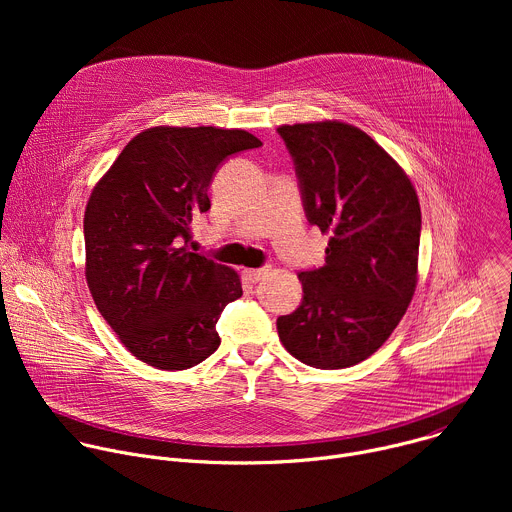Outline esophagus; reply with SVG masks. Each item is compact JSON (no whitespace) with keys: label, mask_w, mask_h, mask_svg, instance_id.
I'll return each mask as SVG.
<instances>
[{"label":"esophagus","mask_w":512,"mask_h":512,"mask_svg":"<svg viewBox=\"0 0 512 512\" xmlns=\"http://www.w3.org/2000/svg\"><path fill=\"white\" fill-rule=\"evenodd\" d=\"M269 273V267H259V269H245L243 271V275L251 281V283H257V281H261L265 275Z\"/></svg>","instance_id":"esophagus-1"}]
</instances>
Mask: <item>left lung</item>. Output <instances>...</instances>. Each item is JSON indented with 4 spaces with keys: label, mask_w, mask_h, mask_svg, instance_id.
Instances as JSON below:
<instances>
[{
    "label": "left lung",
    "mask_w": 512,
    "mask_h": 512,
    "mask_svg": "<svg viewBox=\"0 0 512 512\" xmlns=\"http://www.w3.org/2000/svg\"><path fill=\"white\" fill-rule=\"evenodd\" d=\"M310 225L330 235L326 263L300 271L296 312L277 318L285 350L314 369H346L377 352L417 285L421 210L381 145L340 121L281 125Z\"/></svg>",
    "instance_id": "obj_1"
}]
</instances>
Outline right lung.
Here are the masks:
<instances>
[{"mask_svg": "<svg viewBox=\"0 0 512 512\" xmlns=\"http://www.w3.org/2000/svg\"><path fill=\"white\" fill-rule=\"evenodd\" d=\"M261 141L243 129L152 127L137 133L95 186L85 210L87 283L125 348L162 371L208 358L216 322L243 296L239 275L188 249L210 208L221 164Z\"/></svg>", "mask_w": 512, "mask_h": 512, "instance_id": "right-lung-1", "label": "right lung"}]
</instances>
